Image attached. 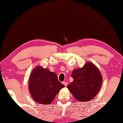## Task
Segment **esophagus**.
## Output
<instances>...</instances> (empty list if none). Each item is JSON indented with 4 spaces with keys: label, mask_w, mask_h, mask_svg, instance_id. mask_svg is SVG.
Instances as JSON below:
<instances>
[{
    "label": "esophagus",
    "mask_w": 123,
    "mask_h": 123,
    "mask_svg": "<svg viewBox=\"0 0 123 123\" xmlns=\"http://www.w3.org/2000/svg\"><path fill=\"white\" fill-rule=\"evenodd\" d=\"M62 84H63L65 86H67V84H68L67 82H62Z\"/></svg>",
    "instance_id": "34e87169"
}]
</instances>
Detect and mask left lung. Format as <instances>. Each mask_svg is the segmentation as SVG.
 I'll use <instances>...</instances> for the list:
<instances>
[{
    "mask_svg": "<svg viewBox=\"0 0 123 123\" xmlns=\"http://www.w3.org/2000/svg\"><path fill=\"white\" fill-rule=\"evenodd\" d=\"M71 77L74 81L67 88L75 98L80 102L92 99L100 90L103 78L99 69L91 62L82 68L74 69Z\"/></svg>",
    "mask_w": 123,
    "mask_h": 123,
    "instance_id": "left-lung-1",
    "label": "left lung"
}]
</instances>
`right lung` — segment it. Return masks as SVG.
Wrapping results in <instances>:
<instances>
[{"mask_svg": "<svg viewBox=\"0 0 123 123\" xmlns=\"http://www.w3.org/2000/svg\"><path fill=\"white\" fill-rule=\"evenodd\" d=\"M64 86L59 81L56 74L39 66L33 69L28 81V90L34 101L49 104Z\"/></svg>", "mask_w": 123, "mask_h": 123, "instance_id": "right-lung-1", "label": "right lung"}]
</instances>
